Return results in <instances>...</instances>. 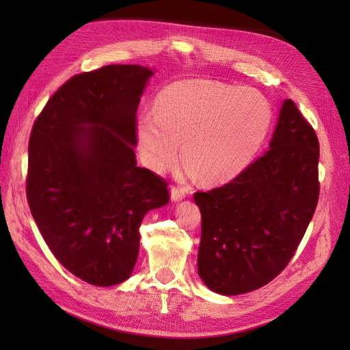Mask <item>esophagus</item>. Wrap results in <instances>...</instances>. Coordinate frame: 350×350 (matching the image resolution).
<instances>
[{"instance_id": "34e87169", "label": "esophagus", "mask_w": 350, "mask_h": 350, "mask_svg": "<svg viewBox=\"0 0 350 350\" xmlns=\"http://www.w3.org/2000/svg\"><path fill=\"white\" fill-rule=\"evenodd\" d=\"M183 198H185V189L183 187H172L171 188V200L181 201Z\"/></svg>"}]
</instances>
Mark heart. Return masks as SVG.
Wrapping results in <instances>:
<instances>
[{
	"instance_id": "obj_1",
	"label": "heart",
	"mask_w": 350,
	"mask_h": 350,
	"mask_svg": "<svg viewBox=\"0 0 350 350\" xmlns=\"http://www.w3.org/2000/svg\"><path fill=\"white\" fill-rule=\"evenodd\" d=\"M271 122L267 99L254 89L210 80L169 84L154 100V112L137 121L144 162L161 171L175 162L181 142L184 163L201 183L226 181L245 167Z\"/></svg>"
}]
</instances>
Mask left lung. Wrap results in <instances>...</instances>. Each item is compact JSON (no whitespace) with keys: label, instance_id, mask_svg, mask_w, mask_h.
Here are the masks:
<instances>
[{"label":"left lung","instance_id":"obj_1","mask_svg":"<svg viewBox=\"0 0 350 350\" xmlns=\"http://www.w3.org/2000/svg\"><path fill=\"white\" fill-rule=\"evenodd\" d=\"M319 159L314 129L286 99L270 149L224 187L194 194L198 276L208 289L247 293L288 266L319 203Z\"/></svg>","mask_w":350,"mask_h":350}]
</instances>
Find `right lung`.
<instances>
[{"label":"right lung","mask_w":350,"mask_h":350,"mask_svg":"<svg viewBox=\"0 0 350 350\" xmlns=\"http://www.w3.org/2000/svg\"><path fill=\"white\" fill-rule=\"evenodd\" d=\"M153 71L105 66L52 94L29 139L27 203L46 245L94 286L130 278L140 225L169 201L167 183L137 166V108Z\"/></svg>","instance_id":"obj_1"}]
</instances>
